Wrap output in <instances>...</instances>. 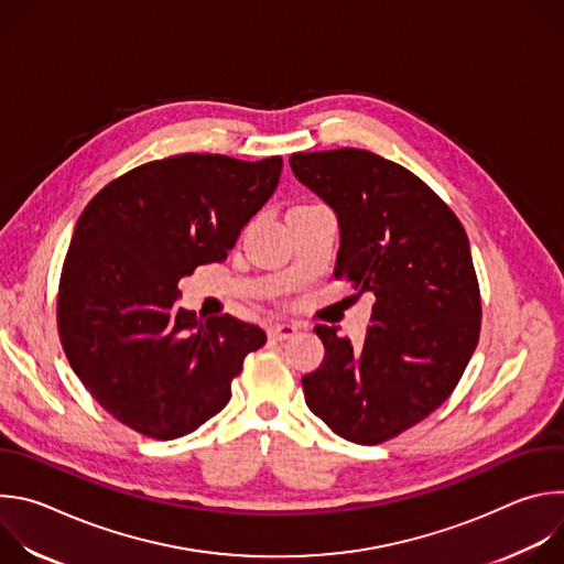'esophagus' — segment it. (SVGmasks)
<instances>
[{"instance_id":"34e87169","label":"esophagus","mask_w":564,"mask_h":564,"mask_svg":"<svg viewBox=\"0 0 564 564\" xmlns=\"http://www.w3.org/2000/svg\"><path fill=\"white\" fill-rule=\"evenodd\" d=\"M296 333H299V328L292 326V324H272V326H268V337L274 339V341H288Z\"/></svg>"}]
</instances>
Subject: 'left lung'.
I'll return each instance as SVG.
<instances>
[{
    "mask_svg": "<svg viewBox=\"0 0 564 564\" xmlns=\"http://www.w3.org/2000/svg\"><path fill=\"white\" fill-rule=\"evenodd\" d=\"M290 167L339 218L335 276L375 294L359 341L314 328L326 357L301 379L305 404L339 437L381 444L444 404L477 346L468 238L422 178L372 151L292 153Z\"/></svg>",
    "mask_w": 564,
    "mask_h": 564,
    "instance_id": "left-lung-1",
    "label": "left lung"
}]
</instances>
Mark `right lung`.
Masks as SVG:
<instances>
[{
	"label": "right lung",
	"mask_w": 564,
	"mask_h": 564,
	"mask_svg": "<svg viewBox=\"0 0 564 564\" xmlns=\"http://www.w3.org/2000/svg\"><path fill=\"white\" fill-rule=\"evenodd\" d=\"M283 160H151L79 214L62 265L57 333L73 372L131 431L176 440L220 413L265 333L178 307V281L220 263L279 185Z\"/></svg>",
	"instance_id": "1"
}]
</instances>
